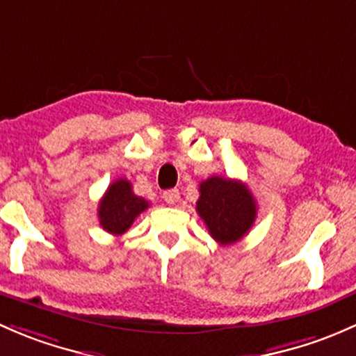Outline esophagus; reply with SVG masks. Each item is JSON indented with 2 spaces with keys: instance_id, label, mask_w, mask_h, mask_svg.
I'll list each match as a JSON object with an SVG mask.
<instances>
[{
  "instance_id": "esophagus-1",
  "label": "esophagus",
  "mask_w": 356,
  "mask_h": 356,
  "mask_svg": "<svg viewBox=\"0 0 356 356\" xmlns=\"http://www.w3.org/2000/svg\"><path fill=\"white\" fill-rule=\"evenodd\" d=\"M163 199L166 200V204H177L179 200V190L177 188L166 190V192L163 193Z\"/></svg>"
}]
</instances>
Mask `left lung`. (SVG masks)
<instances>
[{
	"instance_id": "obj_1",
	"label": "left lung",
	"mask_w": 356,
	"mask_h": 356,
	"mask_svg": "<svg viewBox=\"0 0 356 356\" xmlns=\"http://www.w3.org/2000/svg\"><path fill=\"white\" fill-rule=\"evenodd\" d=\"M199 192L197 212L218 243H236L250 232L257 204L247 185L238 179L211 177L200 183Z\"/></svg>"
}]
</instances>
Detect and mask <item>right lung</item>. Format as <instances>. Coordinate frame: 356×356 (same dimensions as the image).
Masks as SVG:
<instances>
[{
  "label": "right lung",
  "instance_id": "add662e5",
  "mask_svg": "<svg viewBox=\"0 0 356 356\" xmlns=\"http://www.w3.org/2000/svg\"><path fill=\"white\" fill-rule=\"evenodd\" d=\"M147 207V200L135 195L128 179H116L108 186L104 197L99 202V225L104 232L123 234L134 225L135 218Z\"/></svg>",
  "mask_w": 356,
  "mask_h": 356
}]
</instances>
